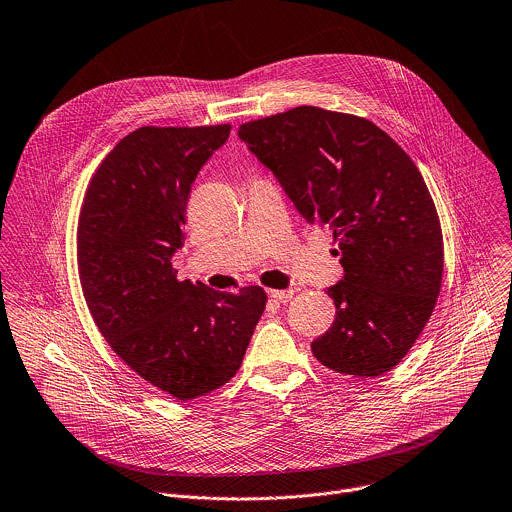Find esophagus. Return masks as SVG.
I'll return each mask as SVG.
<instances>
[{"mask_svg":"<svg viewBox=\"0 0 512 512\" xmlns=\"http://www.w3.org/2000/svg\"><path fill=\"white\" fill-rule=\"evenodd\" d=\"M269 297H271L275 303H287V301L293 297V291H291V289H271V291H269Z\"/></svg>","mask_w":512,"mask_h":512,"instance_id":"34e87169","label":"esophagus"}]
</instances>
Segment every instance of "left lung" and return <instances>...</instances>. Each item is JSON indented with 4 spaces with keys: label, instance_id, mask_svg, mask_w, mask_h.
Returning a JSON list of instances; mask_svg holds the SVG:
<instances>
[{
    "label": "left lung",
    "instance_id": "1",
    "mask_svg": "<svg viewBox=\"0 0 512 512\" xmlns=\"http://www.w3.org/2000/svg\"><path fill=\"white\" fill-rule=\"evenodd\" d=\"M307 223L333 231L337 315L311 343L337 373L379 377L419 339L441 291L443 231L413 159L365 117L301 105L239 127Z\"/></svg>",
    "mask_w": 512,
    "mask_h": 512
}]
</instances>
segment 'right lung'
Returning a JSON list of instances; mask_svg holds the SVG:
<instances>
[{
    "mask_svg": "<svg viewBox=\"0 0 512 512\" xmlns=\"http://www.w3.org/2000/svg\"><path fill=\"white\" fill-rule=\"evenodd\" d=\"M231 125L139 127L93 173L77 223V269L109 347L147 383L191 401L235 377L267 295L177 281L191 185Z\"/></svg>",
    "mask_w": 512,
    "mask_h": 512,
    "instance_id": "obj_1",
    "label": "right lung"
}]
</instances>
